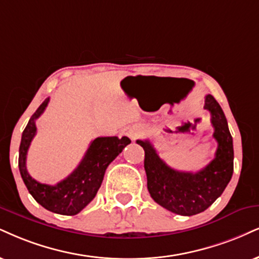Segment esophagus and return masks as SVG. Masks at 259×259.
<instances>
[{
    "label": "esophagus",
    "instance_id": "obj_1",
    "mask_svg": "<svg viewBox=\"0 0 259 259\" xmlns=\"http://www.w3.org/2000/svg\"><path fill=\"white\" fill-rule=\"evenodd\" d=\"M139 133H140V130L138 128V127L132 126V127H130V128H127L126 131H124L123 135L126 137H128L130 139L135 140L139 137Z\"/></svg>",
    "mask_w": 259,
    "mask_h": 259
}]
</instances>
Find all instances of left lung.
<instances>
[{
    "label": "left lung",
    "instance_id": "obj_1",
    "mask_svg": "<svg viewBox=\"0 0 259 259\" xmlns=\"http://www.w3.org/2000/svg\"><path fill=\"white\" fill-rule=\"evenodd\" d=\"M204 109L211 115L212 137L218 142L215 158L197 173L179 171L159 157L149 140H137L144 149L148 190L156 203L169 211L192 216L206 210L227 187L233 175V139L227 119L218 101L205 96Z\"/></svg>",
    "mask_w": 259,
    "mask_h": 259
}]
</instances>
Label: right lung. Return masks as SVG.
I'll return each mask as SVG.
<instances>
[{"label": "right lung", "mask_w": 259, "mask_h": 259, "mask_svg": "<svg viewBox=\"0 0 259 259\" xmlns=\"http://www.w3.org/2000/svg\"><path fill=\"white\" fill-rule=\"evenodd\" d=\"M49 103V97L39 105L31 116L21 136L19 148V170L28 192L49 211L60 215H76L94 199L103 181L105 169L121 154L131 140L127 137H100L92 140L88 151L71 175L56 185L40 184L28 174L26 156L28 148L36 136V120L43 114Z\"/></svg>", "instance_id": "1"}]
</instances>
